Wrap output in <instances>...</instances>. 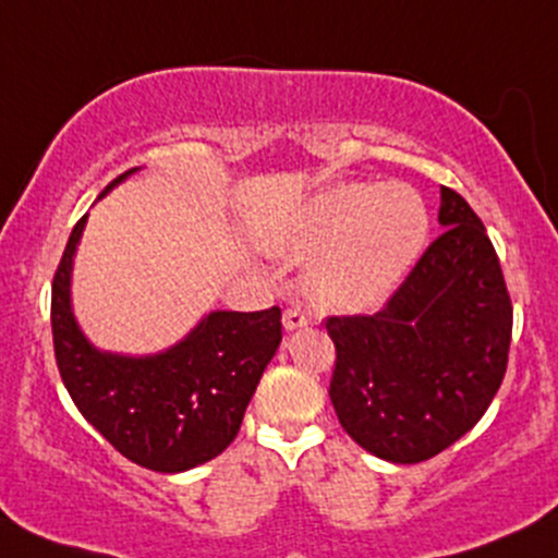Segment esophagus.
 <instances>
[{
    "instance_id": "34e87169",
    "label": "esophagus",
    "mask_w": 558,
    "mask_h": 558,
    "mask_svg": "<svg viewBox=\"0 0 558 558\" xmlns=\"http://www.w3.org/2000/svg\"><path fill=\"white\" fill-rule=\"evenodd\" d=\"M304 326H310L307 312L299 310V307H289V310L283 312V328L286 330H299V328H304Z\"/></svg>"
}]
</instances>
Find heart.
Segmentation results:
<instances>
[{"mask_svg":"<svg viewBox=\"0 0 558 558\" xmlns=\"http://www.w3.org/2000/svg\"><path fill=\"white\" fill-rule=\"evenodd\" d=\"M432 217L405 182H344L315 195L283 232L275 254L326 248L310 272L312 296L330 310H368L384 302L424 254Z\"/></svg>","mask_w":558,"mask_h":558,"instance_id":"1","label":"heart"}]
</instances>
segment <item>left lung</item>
<instances>
[{"instance_id": "8db88e82", "label": "left lung", "mask_w": 558, "mask_h": 558, "mask_svg": "<svg viewBox=\"0 0 558 558\" xmlns=\"http://www.w3.org/2000/svg\"><path fill=\"white\" fill-rule=\"evenodd\" d=\"M442 235L376 315L328 317L330 402L363 450L421 463L485 415L506 376L511 299L485 225L439 190Z\"/></svg>"}]
</instances>
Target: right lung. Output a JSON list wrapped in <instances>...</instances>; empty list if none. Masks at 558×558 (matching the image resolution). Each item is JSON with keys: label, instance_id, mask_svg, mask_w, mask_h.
<instances>
[{"label": "right lung", "instance_id": "right-lung-1", "mask_svg": "<svg viewBox=\"0 0 558 558\" xmlns=\"http://www.w3.org/2000/svg\"><path fill=\"white\" fill-rule=\"evenodd\" d=\"M130 169L100 198L134 174ZM87 214L76 222L52 280V339L73 405L137 466L177 474L211 461L235 439L251 397L280 347V310L201 317L185 339L156 354L102 352L73 315V256Z\"/></svg>", "mask_w": 558, "mask_h": 558}]
</instances>
